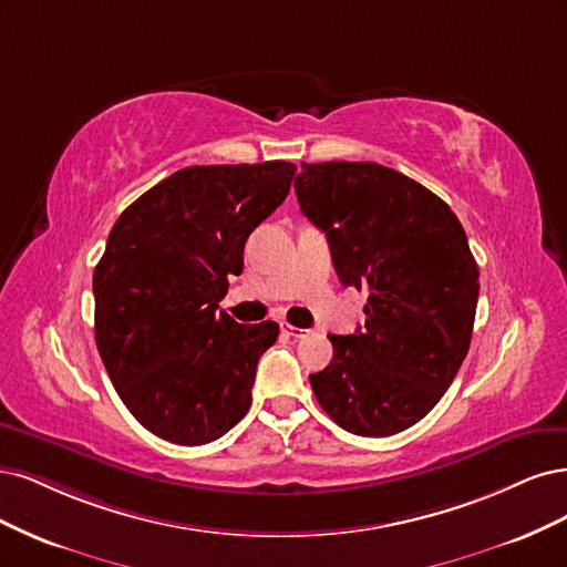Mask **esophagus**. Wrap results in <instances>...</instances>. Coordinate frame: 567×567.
Returning <instances> with one entry per match:
<instances>
[{"instance_id": "34e87169", "label": "esophagus", "mask_w": 567, "mask_h": 567, "mask_svg": "<svg viewBox=\"0 0 567 567\" xmlns=\"http://www.w3.org/2000/svg\"><path fill=\"white\" fill-rule=\"evenodd\" d=\"M282 332H285L287 337H291V339H303V337L308 334V330H301V327L287 324V322H282Z\"/></svg>"}]
</instances>
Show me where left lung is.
<instances>
[{"label":"left lung","mask_w":567,"mask_h":567,"mask_svg":"<svg viewBox=\"0 0 567 567\" xmlns=\"http://www.w3.org/2000/svg\"><path fill=\"white\" fill-rule=\"evenodd\" d=\"M295 190L330 240L341 285L370 291L364 327L330 334L332 362L310 386L349 433L405 431L468 353L481 285L466 233L441 197L377 162H303Z\"/></svg>","instance_id":"1"}]
</instances>
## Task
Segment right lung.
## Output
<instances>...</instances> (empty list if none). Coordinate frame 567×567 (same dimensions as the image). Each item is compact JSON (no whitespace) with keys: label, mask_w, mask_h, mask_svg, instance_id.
<instances>
[{"label":"right lung","mask_w":567,"mask_h":567,"mask_svg":"<svg viewBox=\"0 0 567 567\" xmlns=\"http://www.w3.org/2000/svg\"><path fill=\"white\" fill-rule=\"evenodd\" d=\"M297 167H186L126 207L94 270L96 346L141 426L176 445L228 433L251 405L278 322H235L218 301L245 243L289 193Z\"/></svg>","instance_id":"obj_1"}]
</instances>
